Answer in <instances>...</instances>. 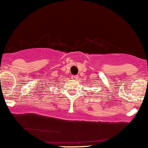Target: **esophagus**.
<instances>
[{
  "instance_id": "34e87169",
  "label": "esophagus",
  "mask_w": 148,
  "mask_h": 148,
  "mask_svg": "<svg viewBox=\"0 0 148 148\" xmlns=\"http://www.w3.org/2000/svg\"><path fill=\"white\" fill-rule=\"evenodd\" d=\"M71 79H72L74 81H77V80L79 79V77L78 76H72V77H71Z\"/></svg>"
}]
</instances>
